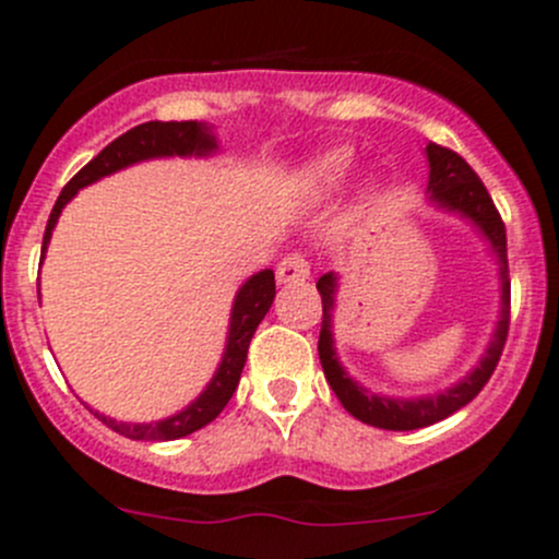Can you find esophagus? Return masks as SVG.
Wrapping results in <instances>:
<instances>
[{
  "instance_id": "esophagus-1",
  "label": "esophagus",
  "mask_w": 559,
  "mask_h": 559,
  "mask_svg": "<svg viewBox=\"0 0 559 559\" xmlns=\"http://www.w3.org/2000/svg\"><path fill=\"white\" fill-rule=\"evenodd\" d=\"M311 275V262H308L306 253L295 251L286 253L278 262V281L281 284H297V281H306Z\"/></svg>"
}]
</instances>
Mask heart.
<instances>
[{
	"instance_id": "obj_1",
	"label": "heart",
	"mask_w": 559,
	"mask_h": 559,
	"mask_svg": "<svg viewBox=\"0 0 559 559\" xmlns=\"http://www.w3.org/2000/svg\"><path fill=\"white\" fill-rule=\"evenodd\" d=\"M346 167H348L346 151H332V154L321 156V159L316 162V175H319L321 180H337L343 173H346Z\"/></svg>"
}]
</instances>
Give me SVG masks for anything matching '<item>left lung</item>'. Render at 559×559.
Instances as JSON below:
<instances>
[{"mask_svg":"<svg viewBox=\"0 0 559 559\" xmlns=\"http://www.w3.org/2000/svg\"><path fill=\"white\" fill-rule=\"evenodd\" d=\"M427 159H430V191L432 200L438 205L449 207V211L462 213L471 222L481 227L489 243L500 257V278H503V316L498 321L492 343L487 348V357L481 359L476 370L467 376L462 384H456L449 392L438 394V397L425 400H389L368 394L362 386L354 384L343 368L337 365L335 348H332V306H335V278L332 273L321 275L316 281V289L321 295V332H319V359L324 368L326 381H330L332 392L343 403V408L352 416H357L365 425L381 427V430H421L436 421H443L460 411L462 405L471 403L487 381L492 379L495 368H498L500 357H503L506 341H509V324H511V281H509V259H506V224L500 218L498 207H495L492 197H489L487 186L481 183L473 167L462 159L460 154L447 145L430 143L427 145Z\"/></svg>","mask_w":559,"mask_h":559,"instance_id":"1","label":"left lung"}]
</instances>
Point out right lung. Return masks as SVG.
<instances>
[{
  "label": "right lung",
  "mask_w": 559,
  "mask_h": 559,
  "mask_svg": "<svg viewBox=\"0 0 559 559\" xmlns=\"http://www.w3.org/2000/svg\"><path fill=\"white\" fill-rule=\"evenodd\" d=\"M213 148H216V140H213L211 127L202 121H148L123 132L121 138H116L110 145H105L86 167H81V170L72 175L70 183L61 189L59 200H56L53 211H50L48 224H45L43 257L61 207L75 197L78 189L105 178V175L121 170V167L134 165V162L151 159V156L207 154V151ZM273 270H262V273L253 275L251 281H246L243 289L238 292V300H235L227 352H224L222 365H218V373L213 376L211 386H207L189 408L170 416V419L156 421V425H127V421L107 419V416L97 414L99 419H103L112 432H118V436L123 438H132V441H175V438L191 436V432L200 430V427L211 425V421L222 414L224 405L229 403L235 389H238L240 373H243V365L248 357V343H251L259 321L264 319V313L273 306Z\"/></svg>",
  "instance_id": "1"
}]
</instances>
